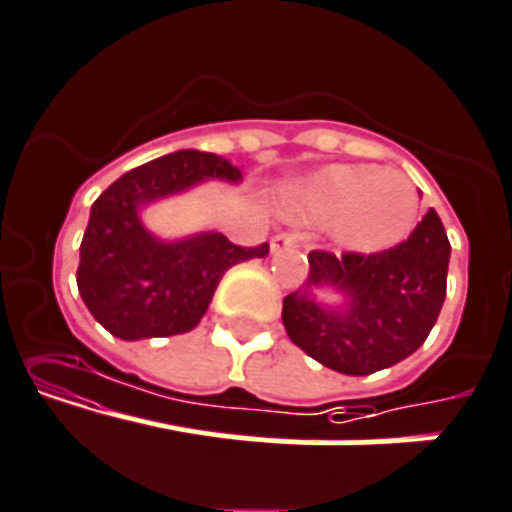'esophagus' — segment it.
I'll return each mask as SVG.
<instances>
[{
	"mask_svg": "<svg viewBox=\"0 0 512 512\" xmlns=\"http://www.w3.org/2000/svg\"><path fill=\"white\" fill-rule=\"evenodd\" d=\"M296 246H299V236H294V233H279V236L271 238V253H281Z\"/></svg>",
	"mask_w": 512,
	"mask_h": 512,
	"instance_id": "esophagus-1",
	"label": "esophagus"
}]
</instances>
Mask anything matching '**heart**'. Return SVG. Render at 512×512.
<instances>
[{
  "label": "heart",
  "mask_w": 512,
  "mask_h": 512,
  "mask_svg": "<svg viewBox=\"0 0 512 512\" xmlns=\"http://www.w3.org/2000/svg\"><path fill=\"white\" fill-rule=\"evenodd\" d=\"M289 216L326 226L347 251L377 253L405 241L420 216V193L405 173L377 165H329L289 198Z\"/></svg>",
  "instance_id": "b5f03b06"
}]
</instances>
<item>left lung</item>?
<instances>
[{"mask_svg": "<svg viewBox=\"0 0 512 512\" xmlns=\"http://www.w3.org/2000/svg\"><path fill=\"white\" fill-rule=\"evenodd\" d=\"M450 241L435 211L382 253H309L304 289L284 299L286 334L334 372L367 377L425 344L447 291ZM337 293L324 302L319 293Z\"/></svg>", "mask_w": 512, "mask_h": 512, "instance_id": "1", "label": "left lung"}]
</instances>
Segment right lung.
Returning a JSON list of instances; mask_svg holds the SVG:
<instances>
[{"label": "right lung", "instance_id": "right-lung-1", "mask_svg": "<svg viewBox=\"0 0 512 512\" xmlns=\"http://www.w3.org/2000/svg\"><path fill=\"white\" fill-rule=\"evenodd\" d=\"M241 178V170L221 155L178 150L133 168L92 203L77 289L107 332L125 342L191 332L208 311L221 276L241 261L264 259L269 243L241 248L218 231L163 238L145 226L140 213L203 180Z\"/></svg>", "mask_w": 512, "mask_h": 512}]
</instances>
